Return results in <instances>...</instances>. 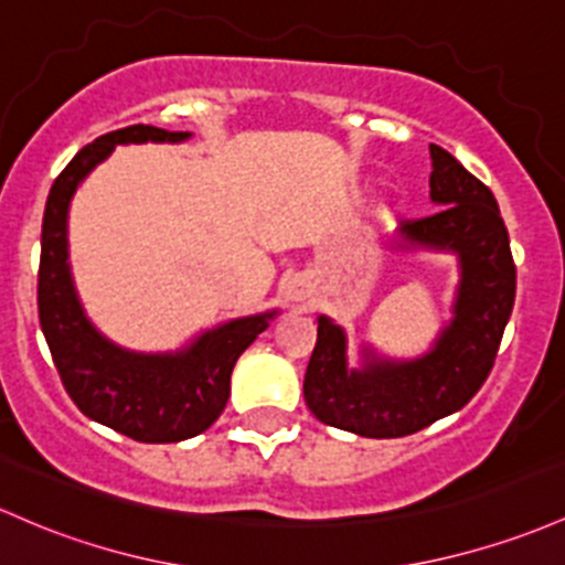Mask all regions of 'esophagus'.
Listing matches in <instances>:
<instances>
[{
    "label": "esophagus",
    "mask_w": 565,
    "mask_h": 565,
    "mask_svg": "<svg viewBox=\"0 0 565 565\" xmlns=\"http://www.w3.org/2000/svg\"><path fill=\"white\" fill-rule=\"evenodd\" d=\"M311 295H313V287L306 276L289 278L287 287H284V297H287L292 306H300V302H306Z\"/></svg>",
    "instance_id": "obj_1"
}]
</instances>
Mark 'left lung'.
Returning a JSON list of instances; mask_svg holds the SVG:
<instances>
[{
    "label": "left lung",
    "instance_id": "8db88e82",
    "mask_svg": "<svg viewBox=\"0 0 565 565\" xmlns=\"http://www.w3.org/2000/svg\"><path fill=\"white\" fill-rule=\"evenodd\" d=\"M429 198L437 212L402 222L386 246L443 252L458 259L448 324L420 356L388 359L364 343L362 364L349 367L343 327L319 316L316 349L302 383L306 405L321 424L359 437H405L461 411L491 373L514 306L510 235L493 192L443 147L429 145Z\"/></svg>",
    "mask_w": 565,
    "mask_h": 565
}]
</instances>
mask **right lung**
Listing matches in <instances>:
<instances>
[{"mask_svg": "<svg viewBox=\"0 0 565 565\" xmlns=\"http://www.w3.org/2000/svg\"><path fill=\"white\" fill-rule=\"evenodd\" d=\"M190 131L128 126L98 136L58 173L42 216L36 306L61 383L88 418L136 443H182L206 431L231 396L238 356L268 330L278 311H265L203 330L177 351H131L111 343L85 316L70 265V206L85 177L117 145H182Z\"/></svg>", "mask_w": 565, "mask_h": 565, "instance_id": "obj_1", "label": "right lung"}]
</instances>
